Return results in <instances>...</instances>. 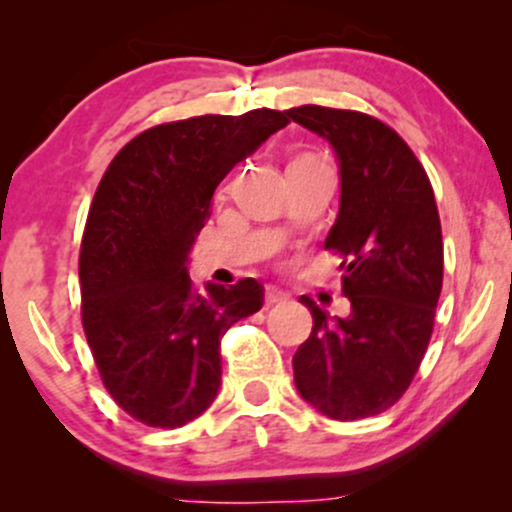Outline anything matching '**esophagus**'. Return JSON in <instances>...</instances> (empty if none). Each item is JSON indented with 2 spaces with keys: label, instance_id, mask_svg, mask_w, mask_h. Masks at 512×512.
I'll use <instances>...</instances> for the list:
<instances>
[{
  "label": "esophagus",
  "instance_id": "esophagus-1",
  "mask_svg": "<svg viewBox=\"0 0 512 512\" xmlns=\"http://www.w3.org/2000/svg\"><path fill=\"white\" fill-rule=\"evenodd\" d=\"M286 301H289V293L281 291V289H274V286H267V291H264V303L276 305V303H286Z\"/></svg>",
  "mask_w": 512,
  "mask_h": 512
}]
</instances>
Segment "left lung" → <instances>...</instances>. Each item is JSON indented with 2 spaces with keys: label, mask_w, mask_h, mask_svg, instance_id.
<instances>
[{
  "label": "left lung",
  "mask_w": 512,
  "mask_h": 512,
  "mask_svg": "<svg viewBox=\"0 0 512 512\" xmlns=\"http://www.w3.org/2000/svg\"><path fill=\"white\" fill-rule=\"evenodd\" d=\"M289 120L327 139L339 163V214L325 248L342 255L351 313L313 298V332L293 356L301 397L337 421L390 409L407 392L433 332L443 236L433 187L395 129L356 110L301 105Z\"/></svg>",
  "instance_id": "left-lung-1"
}]
</instances>
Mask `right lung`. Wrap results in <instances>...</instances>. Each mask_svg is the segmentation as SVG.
<instances>
[{"label": "right lung", "mask_w": 512, "mask_h": 512, "mask_svg": "<svg viewBox=\"0 0 512 512\" xmlns=\"http://www.w3.org/2000/svg\"><path fill=\"white\" fill-rule=\"evenodd\" d=\"M289 125L279 110L156 125L120 149L88 211L79 255L81 320L110 397L146 426L178 428L221 387V337L262 308L255 279L187 274L216 185Z\"/></svg>", "instance_id": "1"}]
</instances>
